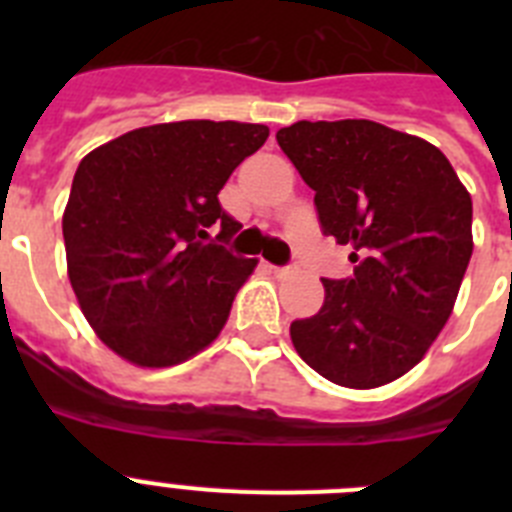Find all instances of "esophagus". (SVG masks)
Wrapping results in <instances>:
<instances>
[{"instance_id": "obj_1", "label": "esophagus", "mask_w": 512, "mask_h": 512, "mask_svg": "<svg viewBox=\"0 0 512 512\" xmlns=\"http://www.w3.org/2000/svg\"><path fill=\"white\" fill-rule=\"evenodd\" d=\"M271 271H274L277 277H287V274H292V271H295V266H271Z\"/></svg>"}]
</instances>
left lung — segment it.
Segmentation results:
<instances>
[{"mask_svg": "<svg viewBox=\"0 0 512 512\" xmlns=\"http://www.w3.org/2000/svg\"><path fill=\"white\" fill-rule=\"evenodd\" d=\"M277 143L315 192L354 274L289 336L320 377L372 390L410 372L454 310L472 259V197L428 140L372 120H300Z\"/></svg>", "mask_w": 512, "mask_h": 512, "instance_id": "left-lung-1", "label": "left lung"}]
</instances>
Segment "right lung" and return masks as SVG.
Returning <instances> with one entry per match:
<instances>
[{"instance_id": "right-lung-1", "label": "right lung", "mask_w": 512, "mask_h": 512, "mask_svg": "<svg viewBox=\"0 0 512 512\" xmlns=\"http://www.w3.org/2000/svg\"><path fill=\"white\" fill-rule=\"evenodd\" d=\"M266 125L182 120L130 130L81 158L63 212L69 279L97 336L138 366H174L223 330L256 259L217 194Z\"/></svg>"}]
</instances>
